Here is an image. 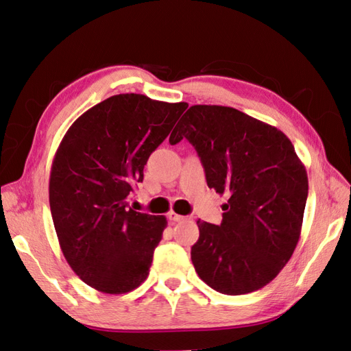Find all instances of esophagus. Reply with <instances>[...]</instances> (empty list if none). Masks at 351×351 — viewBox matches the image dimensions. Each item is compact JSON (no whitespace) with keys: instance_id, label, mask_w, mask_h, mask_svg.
Wrapping results in <instances>:
<instances>
[{"instance_id":"esophagus-1","label":"esophagus","mask_w":351,"mask_h":351,"mask_svg":"<svg viewBox=\"0 0 351 351\" xmlns=\"http://www.w3.org/2000/svg\"><path fill=\"white\" fill-rule=\"evenodd\" d=\"M168 217H169V220H173V221H183V220L187 219V217H184V216L177 215V213H174V211H169V213H168Z\"/></svg>"}]
</instances>
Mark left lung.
Masks as SVG:
<instances>
[{
  "mask_svg": "<svg viewBox=\"0 0 351 351\" xmlns=\"http://www.w3.org/2000/svg\"><path fill=\"white\" fill-rule=\"evenodd\" d=\"M195 147L210 189L228 193L220 225L198 220L191 258L199 278L223 295L267 286L301 235L308 177L276 126L221 106H192L169 135Z\"/></svg>",
  "mask_w": 351,
  "mask_h": 351,
  "instance_id": "obj_1",
  "label": "left lung"
}]
</instances>
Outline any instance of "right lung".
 <instances>
[{
    "mask_svg": "<svg viewBox=\"0 0 351 351\" xmlns=\"http://www.w3.org/2000/svg\"><path fill=\"white\" fill-rule=\"evenodd\" d=\"M186 108L121 93L83 113L59 144L49 182L59 245L75 274L102 293H128L149 276L167 219L135 211L128 198Z\"/></svg>",
    "mask_w": 351,
    "mask_h": 351,
    "instance_id": "obj_1",
    "label": "right lung"
}]
</instances>
